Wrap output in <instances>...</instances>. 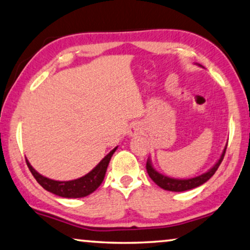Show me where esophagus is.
<instances>
[{"label":"esophagus","mask_w":250,"mask_h":250,"mask_svg":"<svg viewBox=\"0 0 250 250\" xmlns=\"http://www.w3.org/2000/svg\"><path fill=\"white\" fill-rule=\"evenodd\" d=\"M143 133V126L139 124H133L129 129V136L133 137V136H138Z\"/></svg>","instance_id":"1"}]
</instances>
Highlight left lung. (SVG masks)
<instances>
[{
  "mask_svg": "<svg viewBox=\"0 0 250 250\" xmlns=\"http://www.w3.org/2000/svg\"><path fill=\"white\" fill-rule=\"evenodd\" d=\"M199 66H201V65H199ZM226 149H227V145H226L225 149H223L220 158L218 159V162L214 164L213 167L208 169V172H206L204 174L199 175V176H195L192 178H183V180H182V178H173V177L165 176V175L158 173L157 170L154 168L150 158H148L147 164H146L147 173L149 175V177H150L151 180L159 186V188L166 189V191H172V192L188 191V189L195 188H197V186L204 184L206 182L210 180L212 176H213L214 173L217 172L218 167L220 166L223 157H225Z\"/></svg>",
  "mask_w": 250,
  "mask_h": 250,
  "instance_id": "1",
  "label": "left lung"
}]
</instances>
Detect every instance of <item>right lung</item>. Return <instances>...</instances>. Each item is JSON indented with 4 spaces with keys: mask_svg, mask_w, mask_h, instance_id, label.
<instances>
[{
    "mask_svg": "<svg viewBox=\"0 0 250 250\" xmlns=\"http://www.w3.org/2000/svg\"><path fill=\"white\" fill-rule=\"evenodd\" d=\"M117 148L118 147L112 149L91 172L73 181H55L51 178L44 177L33 168L28 159H25V162H27V165L33 177L46 191L53 193L55 195L67 197V199H78V197L89 195L102 184L111 157L117 150Z\"/></svg>",
    "mask_w": 250,
    "mask_h": 250,
    "instance_id": "right-lung-1",
    "label": "right lung"
}]
</instances>
